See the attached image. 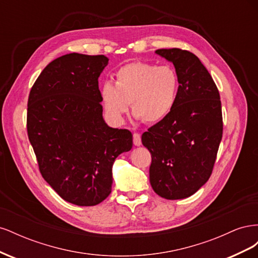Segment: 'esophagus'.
<instances>
[{
    "instance_id": "esophagus-1",
    "label": "esophagus",
    "mask_w": 258,
    "mask_h": 258,
    "mask_svg": "<svg viewBox=\"0 0 258 258\" xmlns=\"http://www.w3.org/2000/svg\"><path fill=\"white\" fill-rule=\"evenodd\" d=\"M134 144L136 146H140L142 144V141H141V136H140L139 134H134Z\"/></svg>"
}]
</instances>
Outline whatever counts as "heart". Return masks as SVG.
Wrapping results in <instances>:
<instances>
[{"label": "heart", "mask_w": 258, "mask_h": 258, "mask_svg": "<svg viewBox=\"0 0 258 258\" xmlns=\"http://www.w3.org/2000/svg\"><path fill=\"white\" fill-rule=\"evenodd\" d=\"M179 90L178 75L171 66L131 62L117 70L115 84L104 82L100 96L112 121L120 123L129 111L146 123L162 120L172 111Z\"/></svg>", "instance_id": "obj_1"}]
</instances>
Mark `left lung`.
I'll return each instance as SVG.
<instances>
[{
	"instance_id": "obj_1",
	"label": "left lung",
	"mask_w": 258,
	"mask_h": 258,
	"mask_svg": "<svg viewBox=\"0 0 258 258\" xmlns=\"http://www.w3.org/2000/svg\"><path fill=\"white\" fill-rule=\"evenodd\" d=\"M155 52L173 63L179 90L172 111L144 132L142 144L152 155L154 191L165 199H184L212 173L223 136L220 92L192 52L179 48Z\"/></svg>"
}]
</instances>
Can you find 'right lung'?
<instances>
[{
	"mask_svg": "<svg viewBox=\"0 0 258 258\" xmlns=\"http://www.w3.org/2000/svg\"><path fill=\"white\" fill-rule=\"evenodd\" d=\"M108 58L68 53L37 77L28 100L27 129L44 179L76 206L102 202L112 190L115 159L132 147L127 129L105 123L98 79Z\"/></svg>",
	"mask_w": 258,
	"mask_h": 258,
	"instance_id": "right-lung-1",
	"label": "right lung"
}]
</instances>
